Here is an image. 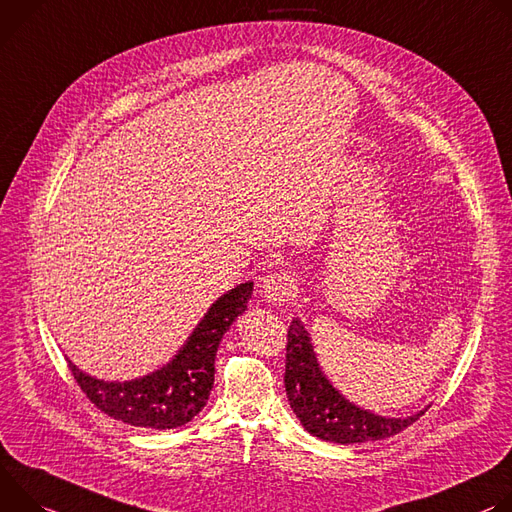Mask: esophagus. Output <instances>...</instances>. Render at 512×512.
<instances>
[{"label":"esophagus","instance_id":"obj_1","mask_svg":"<svg viewBox=\"0 0 512 512\" xmlns=\"http://www.w3.org/2000/svg\"><path fill=\"white\" fill-rule=\"evenodd\" d=\"M295 293H297V282L291 274L274 272L262 280V295H264V301L270 305L291 301Z\"/></svg>","mask_w":512,"mask_h":512}]
</instances>
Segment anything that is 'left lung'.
<instances>
[{"label":"left lung","mask_w":512,"mask_h":512,"mask_svg":"<svg viewBox=\"0 0 512 512\" xmlns=\"http://www.w3.org/2000/svg\"><path fill=\"white\" fill-rule=\"evenodd\" d=\"M287 399L301 425L315 437L331 443H366L386 439L413 425L427 409L409 417H382L348 401L319 366L311 333L295 317L289 327Z\"/></svg>","instance_id":"8db88e82"}]
</instances>
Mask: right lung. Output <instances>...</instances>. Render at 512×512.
Returning <instances> with one entry per match:
<instances>
[{
	"label": "right lung",
	"instance_id": "1",
	"mask_svg": "<svg viewBox=\"0 0 512 512\" xmlns=\"http://www.w3.org/2000/svg\"><path fill=\"white\" fill-rule=\"evenodd\" d=\"M254 282H242L221 295L197 323L183 348L160 370L134 380H99L69 368L87 399L105 415L144 429L187 425L207 405L215 380V354L223 333L248 309Z\"/></svg>",
	"mask_w": 512,
	"mask_h": 512
}]
</instances>
